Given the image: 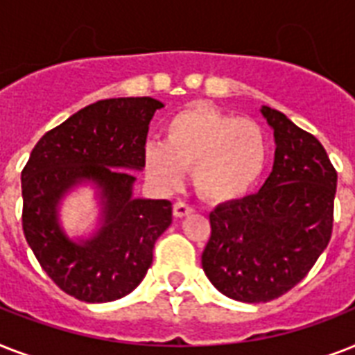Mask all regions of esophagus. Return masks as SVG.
Here are the masks:
<instances>
[{"label": "esophagus", "instance_id": "34e87169", "mask_svg": "<svg viewBox=\"0 0 355 355\" xmlns=\"http://www.w3.org/2000/svg\"><path fill=\"white\" fill-rule=\"evenodd\" d=\"M191 211H193V208L186 205V202H177V205L173 206V216L177 217V219H182V217L189 216Z\"/></svg>", "mask_w": 355, "mask_h": 355}]
</instances>
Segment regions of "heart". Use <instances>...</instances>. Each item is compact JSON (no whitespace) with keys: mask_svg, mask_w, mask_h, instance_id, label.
Returning a JSON list of instances; mask_svg holds the SVG:
<instances>
[{"mask_svg":"<svg viewBox=\"0 0 355 355\" xmlns=\"http://www.w3.org/2000/svg\"><path fill=\"white\" fill-rule=\"evenodd\" d=\"M267 164V138L258 123L219 108L189 105L164 127V144H149L144 171L162 191H177L184 171L206 200L241 199L258 184Z\"/></svg>","mask_w":355,"mask_h":355,"instance_id":"heart-1","label":"heart"}]
</instances>
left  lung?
<instances>
[{
  "mask_svg": "<svg viewBox=\"0 0 355 355\" xmlns=\"http://www.w3.org/2000/svg\"><path fill=\"white\" fill-rule=\"evenodd\" d=\"M275 130V164L258 193L219 205L202 269L239 302H269L297 286L328 247L337 171L313 134L261 107Z\"/></svg>",
  "mask_w": 355,
  "mask_h": 355,
  "instance_id": "1",
  "label": "left lung"
}]
</instances>
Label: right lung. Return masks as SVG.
Listing matches in <instances>:
<instances>
[{
	"instance_id": "obj_1",
	"label": "right lung",
	"mask_w": 355,
	"mask_h": 355,
	"mask_svg": "<svg viewBox=\"0 0 355 355\" xmlns=\"http://www.w3.org/2000/svg\"><path fill=\"white\" fill-rule=\"evenodd\" d=\"M160 101L118 97L88 105L40 138L21 171L25 239L47 276L83 302H112L139 286L156 239L171 225L169 200L134 199L145 139ZM83 182L99 189L102 225L75 242L58 223L64 194Z\"/></svg>"
}]
</instances>
